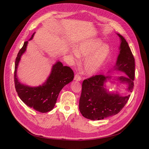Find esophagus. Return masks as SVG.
<instances>
[{
	"mask_svg": "<svg viewBox=\"0 0 149 149\" xmlns=\"http://www.w3.org/2000/svg\"><path fill=\"white\" fill-rule=\"evenodd\" d=\"M74 80H75V81H80L81 80V77H80L79 74H77L75 75Z\"/></svg>",
	"mask_w": 149,
	"mask_h": 149,
	"instance_id": "1",
	"label": "esophagus"
}]
</instances>
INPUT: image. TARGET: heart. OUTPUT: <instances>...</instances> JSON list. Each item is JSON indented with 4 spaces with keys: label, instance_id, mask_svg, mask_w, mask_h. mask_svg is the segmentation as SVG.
Wrapping results in <instances>:
<instances>
[{
    "label": "heart",
    "instance_id": "1",
    "mask_svg": "<svg viewBox=\"0 0 149 149\" xmlns=\"http://www.w3.org/2000/svg\"><path fill=\"white\" fill-rule=\"evenodd\" d=\"M75 52L79 57L86 58L83 63L84 73L93 75L104 65L111 54V48L100 38H93L81 42L76 47Z\"/></svg>",
    "mask_w": 149,
    "mask_h": 149
}]
</instances>
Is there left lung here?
<instances>
[{"label": "left lung", "mask_w": 149, "mask_h": 149, "mask_svg": "<svg viewBox=\"0 0 149 149\" xmlns=\"http://www.w3.org/2000/svg\"><path fill=\"white\" fill-rule=\"evenodd\" d=\"M117 35L121 40L120 54L112 70H119L126 75L112 80L126 84V90L132 92L134 86L135 58L126 39L120 34ZM111 79V76L98 75L83 81L79 109L84 118L94 121L102 120L117 114L126 105L130 95L122 96L118 92H109L106 88L105 83Z\"/></svg>", "instance_id": "left-lung-1"}]
</instances>
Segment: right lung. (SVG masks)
I'll list each match as a JSON object with an SVG mask.
<instances>
[{
  "mask_svg": "<svg viewBox=\"0 0 149 149\" xmlns=\"http://www.w3.org/2000/svg\"><path fill=\"white\" fill-rule=\"evenodd\" d=\"M34 34L28 41L32 40ZM28 41L23 44L15 58V88L19 98L25 104L38 112L46 113L52 110L59 93L65 86L73 80L74 74L70 68L64 66L61 61H57L52 66L50 75L42 85L31 87L20 83L17 76V70L21 57L26 50Z\"/></svg>",
  "mask_w": 149,
  "mask_h": 149,
  "instance_id": "add662e5",
  "label": "right lung"
}]
</instances>
